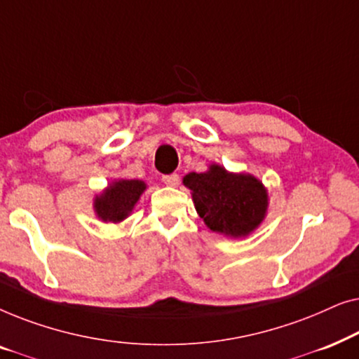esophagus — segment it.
Wrapping results in <instances>:
<instances>
[{"label":"esophagus","instance_id":"1","mask_svg":"<svg viewBox=\"0 0 359 359\" xmlns=\"http://www.w3.org/2000/svg\"><path fill=\"white\" fill-rule=\"evenodd\" d=\"M161 181H163V183L168 184V186H178V183H180V176L176 175V173L163 175V176H161Z\"/></svg>","mask_w":359,"mask_h":359}]
</instances>
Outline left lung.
<instances>
[{"label":"left lung","instance_id":"obj_1","mask_svg":"<svg viewBox=\"0 0 359 359\" xmlns=\"http://www.w3.org/2000/svg\"><path fill=\"white\" fill-rule=\"evenodd\" d=\"M183 183L193 191L196 210L212 232L245 237L266 214V189L252 175H233L212 165L205 173L186 175Z\"/></svg>","mask_w":359,"mask_h":359}]
</instances>
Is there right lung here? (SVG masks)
<instances>
[{
	"instance_id": "obj_1",
	"label": "right lung",
	"mask_w": 359,
	"mask_h": 359,
	"mask_svg": "<svg viewBox=\"0 0 359 359\" xmlns=\"http://www.w3.org/2000/svg\"><path fill=\"white\" fill-rule=\"evenodd\" d=\"M145 191V183L139 180H121L112 183L95 201L97 217L104 222H121L132 212L139 201L140 194Z\"/></svg>"
}]
</instances>
